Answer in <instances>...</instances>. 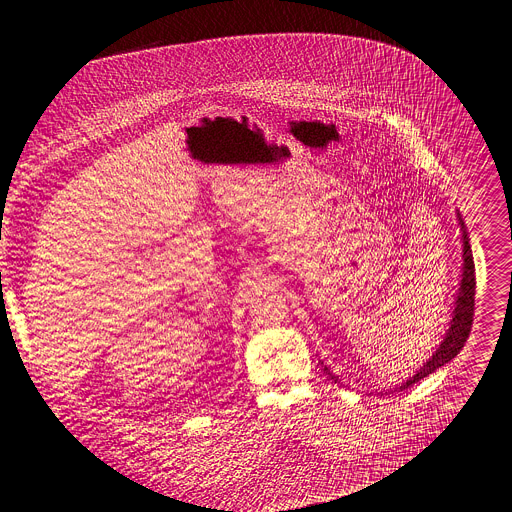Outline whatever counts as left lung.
<instances>
[{"instance_id":"1","label":"left lung","mask_w":512,"mask_h":512,"mask_svg":"<svg viewBox=\"0 0 512 512\" xmlns=\"http://www.w3.org/2000/svg\"><path fill=\"white\" fill-rule=\"evenodd\" d=\"M459 218V228H461V241H463V267H461V282H459V290L455 296V306L451 313V321H449V329L445 331V337L438 344V348L432 352V356L412 374L410 379H405L397 389H407L410 385L422 381L428 374H432L436 368L449 364L465 346L469 331H471V323H473V298H475V263H473V255H471V245H469V234H467V226L461 218V214H457ZM323 364V362H321ZM323 370L329 374V379L339 381L335 374L323 366Z\"/></svg>"}]
</instances>
